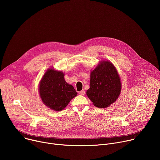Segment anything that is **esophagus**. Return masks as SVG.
<instances>
[{"instance_id": "obj_1", "label": "esophagus", "mask_w": 160, "mask_h": 160, "mask_svg": "<svg viewBox=\"0 0 160 160\" xmlns=\"http://www.w3.org/2000/svg\"><path fill=\"white\" fill-rule=\"evenodd\" d=\"M79 93L80 95H84L85 94V92H84V90H82L80 91V92H79Z\"/></svg>"}]
</instances>
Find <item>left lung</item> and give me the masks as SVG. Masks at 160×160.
<instances>
[{
	"instance_id": "obj_1",
	"label": "left lung",
	"mask_w": 160,
	"mask_h": 160,
	"mask_svg": "<svg viewBox=\"0 0 160 160\" xmlns=\"http://www.w3.org/2000/svg\"><path fill=\"white\" fill-rule=\"evenodd\" d=\"M121 87L115 66L110 61L104 60L90 73V88L87 95L95 106L105 108L117 101Z\"/></svg>"
}]
</instances>
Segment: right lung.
Wrapping results in <instances>:
<instances>
[{"label":"right lung","instance_id":"add662e5","mask_svg":"<svg viewBox=\"0 0 160 160\" xmlns=\"http://www.w3.org/2000/svg\"><path fill=\"white\" fill-rule=\"evenodd\" d=\"M64 73L52 68L48 69L39 85V93L43 104L54 111L63 109L78 93L64 78Z\"/></svg>","mask_w":160,"mask_h":160}]
</instances>
